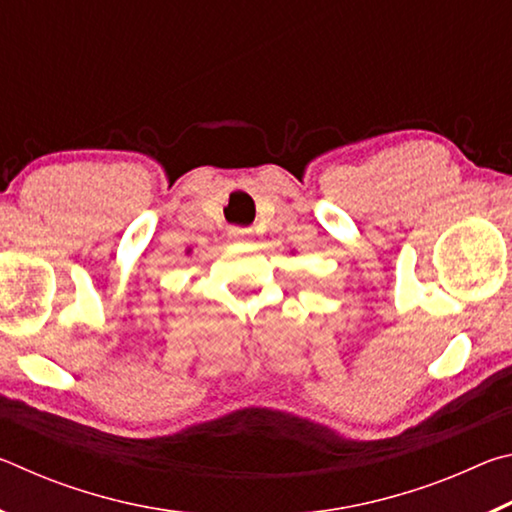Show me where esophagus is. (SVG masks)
<instances>
[{
    "label": "esophagus",
    "instance_id": "obj_1",
    "mask_svg": "<svg viewBox=\"0 0 512 512\" xmlns=\"http://www.w3.org/2000/svg\"><path fill=\"white\" fill-rule=\"evenodd\" d=\"M230 239L237 241V244H244V241L250 237V230L248 228H230Z\"/></svg>",
    "mask_w": 512,
    "mask_h": 512
}]
</instances>
